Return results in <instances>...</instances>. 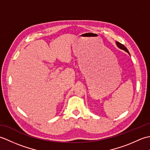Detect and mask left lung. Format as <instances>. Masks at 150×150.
I'll return each instance as SVG.
<instances>
[{
	"label": "left lung",
	"mask_w": 150,
	"mask_h": 150,
	"mask_svg": "<svg viewBox=\"0 0 150 150\" xmlns=\"http://www.w3.org/2000/svg\"><path fill=\"white\" fill-rule=\"evenodd\" d=\"M116 43H117V46L119 47V48L122 49V50H124V51H126V52H128V53L129 54V52H128V49H127L126 47L125 46H124L122 44H121V43H120V42H117Z\"/></svg>",
	"instance_id": "8db88e82"
}]
</instances>
